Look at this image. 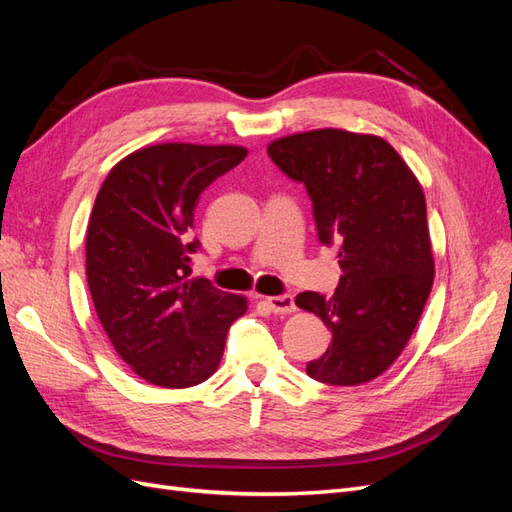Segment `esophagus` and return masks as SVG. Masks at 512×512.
<instances>
[{
    "instance_id": "esophagus-1",
    "label": "esophagus",
    "mask_w": 512,
    "mask_h": 512,
    "mask_svg": "<svg viewBox=\"0 0 512 512\" xmlns=\"http://www.w3.org/2000/svg\"><path fill=\"white\" fill-rule=\"evenodd\" d=\"M267 305L271 307L273 314H290L297 309V305H294V299L290 297V294H277V297H267Z\"/></svg>"
}]
</instances>
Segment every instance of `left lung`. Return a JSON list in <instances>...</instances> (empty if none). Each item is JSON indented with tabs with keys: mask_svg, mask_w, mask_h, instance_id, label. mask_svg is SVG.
<instances>
[{
	"mask_svg": "<svg viewBox=\"0 0 512 512\" xmlns=\"http://www.w3.org/2000/svg\"><path fill=\"white\" fill-rule=\"evenodd\" d=\"M267 153L305 185L318 241L337 247L344 271L333 297H297L333 333L307 374L333 386L374 380L406 348L433 284L421 183L380 136L324 128L273 141Z\"/></svg>",
	"mask_w": 512,
	"mask_h": 512,
	"instance_id": "left-lung-1",
	"label": "left lung"
}]
</instances>
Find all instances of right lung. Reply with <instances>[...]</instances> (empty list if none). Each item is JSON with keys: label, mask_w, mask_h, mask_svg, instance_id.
Here are the masks:
<instances>
[{"label": "right lung", "mask_w": 512, "mask_h": 512, "mask_svg": "<svg viewBox=\"0 0 512 512\" xmlns=\"http://www.w3.org/2000/svg\"><path fill=\"white\" fill-rule=\"evenodd\" d=\"M247 151L166 143L123 158L96 196L87 226V284L117 354L162 389L205 382L247 301L192 280L194 209Z\"/></svg>", "instance_id": "1"}]
</instances>
